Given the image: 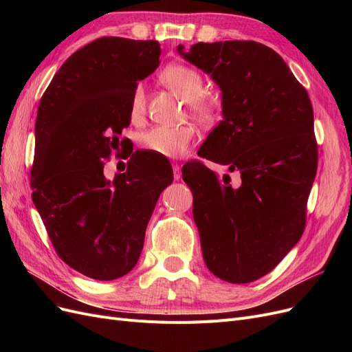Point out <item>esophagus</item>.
Returning <instances> with one entry per match:
<instances>
[{"label":"esophagus","mask_w":352,"mask_h":352,"mask_svg":"<svg viewBox=\"0 0 352 352\" xmlns=\"http://www.w3.org/2000/svg\"><path fill=\"white\" fill-rule=\"evenodd\" d=\"M173 177L175 180H180L182 179V168H180V166L177 163H173Z\"/></svg>","instance_id":"1"}]
</instances>
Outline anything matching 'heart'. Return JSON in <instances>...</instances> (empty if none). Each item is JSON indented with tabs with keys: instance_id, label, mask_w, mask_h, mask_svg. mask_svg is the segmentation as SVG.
Returning <instances> with one entry per match:
<instances>
[{
	"instance_id": "obj_1",
	"label": "heart",
	"mask_w": 352,
	"mask_h": 352,
	"mask_svg": "<svg viewBox=\"0 0 352 352\" xmlns=\"http://www.w3.org/2000/svg\"><path fill=\"white\" fill-rule=\"evenodd\" d=\"M163 83L173 92L188 101L189 110L202 122H211L214 119V105L206 97L204 78L202 74L189 66L172 65L166 67L160 74ZM131 117L133 120L140 119L145 111V89L142 85H136L129 105ZM194 140V129L189 126L168 127L154 126L144 132L140 138V144L144 150L163 158H180L189 150Z\"/></svg>"
}]
</instances>
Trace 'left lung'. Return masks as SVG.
<instances>
[{
	"instance_id": "left-lung-1",
	"label": "left lung",
	"mask_w": 352,
	"mask_h": 352,
	"mask_svg": "<svg viewBox=\"0 0 352 352\" xmlns=\"http://www.w3.org/2000/svg\"><path fill=\"white\" fill-rule=\"evenodd\" d=\"M177 52L221 91L223 120L198 155L239 172L219 177L186 163L194 220L208 270L229 283L272 272L300 241L317 172L311 101L283 58L254 41L198 42Z\"/></svg>"
}]
</instances>
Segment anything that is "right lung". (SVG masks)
Masks as SVG:
<instances>
[{
    "label": "right lung",
    "instance_id": "1",
    "mask_svg": "<svg viewBox=\"0 0 352 352\" xmlns=\"http://www.w3.org/2000/svg\"><path fill=\"white\" fill-rule=\"evenodd\" d=\"M160 54L157 41L95 39L65 61L39 102L32 199L58 257L91 279L135 267L157 199L173 182L170 163L141 151L129 153L126 172L104 176V160L126 148L119 138L132 92Z\"/></svg>",
    "mask_w": 352,
    "mask_h": 352
}]
</instances>
